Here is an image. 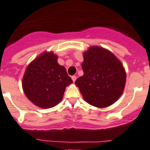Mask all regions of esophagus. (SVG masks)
<instances>
[{"label": "esophagus", "mask_w": 150, "mask_h": 150, "mask_svg": "<svg viewBox=\"0 0 150 150\" xmlns=\"http://www.w3.org/2000/svg\"><path fill=\"white\" fill-rule=\"evenodd\" d=\"M72 80H73V81H74V82H75V81H76V76H72Z\"/></svg>", "instance_id": "1"}]
</instances>
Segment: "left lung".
Instances as JSON below:
<instances>
[{"mask_svg": "<svg viewBox=\"0 0 150 150\" xmlns=\"http://www.w3.org/2000/svg\"><path fill=\"white\" fill-rule=\"evenodd\" d=\"M83 75L75 81L83 99L92 106L106 107L120 98L126 83L120 61L111 52L92 47L83 54Z\"/></svg>", "mask_w": 150, "mask_h": 150, "instance_id": "left-lung-1", "label": "left lung"}]
</instances>
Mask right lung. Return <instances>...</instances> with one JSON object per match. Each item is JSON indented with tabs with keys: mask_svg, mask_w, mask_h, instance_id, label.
I'll return each instance as SVG.
<instances>
[{
	"mask_svg": "<svg viewBox=\"0 0 150 150\" xmlns=\"http://www.w3.org/2000/svg\"><path fill=\"white\" fill-rule=\"evenodd\" d=\"M73 80L53 53H44L28 65L23 78V90L33 104L54 107L61 101L65 89Z\"/></svg>",
	"mask_w": 150,
	"mask_h": 150,
	"instance_id": "right-lung-1",
	"label": "right lung"
}]
</instances>
